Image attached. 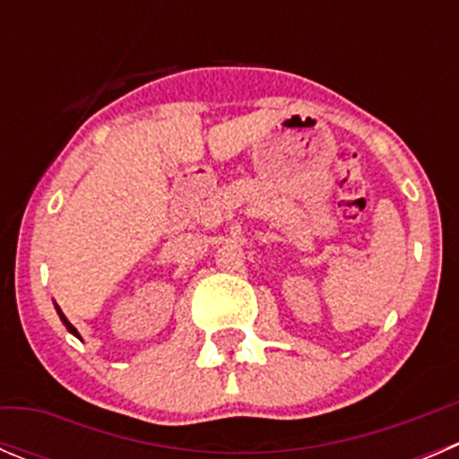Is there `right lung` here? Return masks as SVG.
Instances as JSON below:
<instances>
[{
    "mask_svg": "<svg viewBox=\"0 0 459 459\" xmlns=\"http://www.w3.org/2000/svg\"><path fill=\"white\" fill-rule=\"evenodd\" d=\"M59 316H62V311H59ZM62 319H64V324H66V328H68V331H71V333H73V335H77V331H75V328H73V324H71V322H68V319H66V317H64V316H62Z\"/></svg>",
    "mask_w": 459,
    "mask_h": 459,
    "instance_id": "obj_1",
    "label": "right lung"
}]
</instances>
